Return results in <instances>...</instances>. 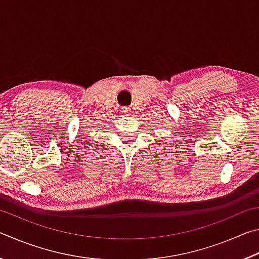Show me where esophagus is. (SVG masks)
I'll list each match as a JSON object with an SVG mask.
<instances>
[{"instance_id":"34e87169","label":"esophagus","mask_w":259,"mask_h":259,"mask_svg":"<svg viewBox=\"0 0 259 259\" xmlns=\"http://www.w3.org/2000/svg\"><path fill=\"white\" fill-rule=\"evenodd\" d=\"M121 113L123 114V115H128V114L130 113V109L128 107H122L121 108Z\"/></svg>"}]
</instances>
